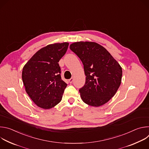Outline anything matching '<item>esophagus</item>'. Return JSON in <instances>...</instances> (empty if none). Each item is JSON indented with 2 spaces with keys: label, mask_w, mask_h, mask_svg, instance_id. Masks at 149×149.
<instances>
[{
  "label": "esophagus",
  "mask_w": 149,
  "mask_h": 149,
  "mask_svg": "<svg viewBox=\"0 0 149 149\" xmlns=\"http://www.w3.org/2000/svg\"><path fill=\"white\" fill-rule=\"evenodd\" d=\"M73 81H74V78H71L70 79H68V81H69L70 83H72L73 82Z\"/></svg>",
  "instance_id": "obj_1"
}]
</instances>
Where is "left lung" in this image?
Segmentation results:
<instances>
[{
    "label": "left lung",
    "instance_id": "left-lung-1",
    "mask_svg": "<svg viewBox=\"0 0 149 149\" xmlns=\"http://www.w3.org/2000/svg\"><path fill=\"white\" fill-rule=\"evenodd\" d=\"M70 47L81 60L86 76V84L79 90L82 100L93 107L107 103L120 86L121 67L107 49L96 42H76Z\"/></svg>",
    "mask_w": 149,
    "mask_h": 149
}]
</instances>
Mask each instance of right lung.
<instances>
[{"instance_id": "1", "label": "right lung", "mask_w": 149, "mask_h": 149, "mask_svg": "<svg viewBox=\"0 0 149 149\" xmlns=\"http://www.w3.org/2000/svg\"><path fill=\"white\" fill-rule=\"evenodd\" d=\"M68 45V42L48 45L38 51L23 68L25 91L40 108L50 109L62 100L67 84L61 79L58 62Z\"/></svg>"}]
</instances>
